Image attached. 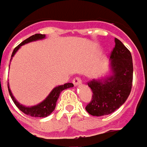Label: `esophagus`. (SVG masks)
Returning a JSON list of instances; mask_svg holds the SVG:
<instances>
[{"label":"esophagus","mask_w":147,"mask_h":147,"mask_svg":"<svg viewBox=\"0 0 147 147\" xmlns=\"http://www.w3.org/2000/svg\"><path fill=\"white\" fill-rule=\"evenodd\" d=\"M72 82H73V84L75 86H78V85L82 84V80H81L80 77H75L73 79V81H72Z\"/></svg>","instance_id":"34e87169"}]
</instances>
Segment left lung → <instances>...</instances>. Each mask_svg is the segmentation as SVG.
I'll use <instances>...</instances> for the list:
<instances>
[{"label":"left lung","mask_w":147,"mask_h":147,"mask_svg":"<svg viewBox=\"0 0 147 147\" xmlns=\"http://www.w3.org/2000/svg\"><path fill=\"white\" fill-rule=\"evenodd\" d=\"M110 55L112 76L87 82L92 100L86 106L88 113L103 116L113 113L128 98L133 82V62L129 50L118 38Z\"/></svg>","instance_id":"left-lung-1"}]
</instances>
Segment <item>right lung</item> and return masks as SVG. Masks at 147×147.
Instances as JSON below:
<instances>
[{"label":"right lung","mask_w":147,"mask_h":147,"mask_svg":"<svg viewBox=\"0 0 147 147\" xmlns=\"http://www.w3.org/2000/svg\"><path fill=\"white\" fill-rule=\"evenodd\" d=\"M45 38V34H36L34 35H32L31 37H29L28 38L25 39L24 41H22L19 45L16 47L11 54V57H13V55H15V53L18 50V49L20 48L22 45H25V44H28L29 42H32V41H36V40H38V39H42V38ZM74 85L72 83H65L64 85H61V86H58V87H55L51 92L49 94V96L47 97L46 98L43 102H41L40 103H38V105H35V106H32V107H26V106H23L20 104L18 101L15 99V98L13 97L10 88H9V84H7V87H8V91H9V94L11 98V99L13 101V102L15 103V105L20 109L22 113H24L27 115H29V116H32V117H39V118H44V117H47L48 115H49L50 113H52L55 109V106H56V102L57 99L59 98V96H60V93L65 89L66 88H70V87H72Z\"/></svg>","instance_id":"obj_1"}]
</instances>
